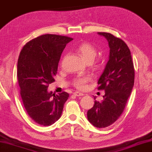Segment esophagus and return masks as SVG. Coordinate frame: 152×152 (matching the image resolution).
<instances>
[{
	"label": "esophagus",
	"instance_id": "esophagus-1",
	"mask_svg": "<svg viewBox=\"0 0 152 152\" xmlns=\"http://www.w3.org/2000/svg\"><path fill=\"white\" fill-rule=\"evenodd\" d=\"M74 95L75 96H83V94H82V93H80V92H78V91H76V92L74 93Z\"/></svg>",
	"mask_w": 152,
	"mask_h": 152
}]
</instances>
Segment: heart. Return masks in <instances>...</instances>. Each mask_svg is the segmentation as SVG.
Listing matches in <instances>:
<instances>
[{
    "label": "heart",
    "mask_w": 152,
    "mask_h": 152,
    "mask_svg": "<svg viewBox=\"0 0 152 152\" xmlns=\"http://www.w3.org/2000/svg\"><path fill=\"white\" fill-rule=\"evenodd\" d=\"M76 50L87 63H91V62L94 61L97 54L96 49L92 45L88 42L81 44L77 47ZM90 79L91 78L87 76L77 77L74 80V85L78 89H83L86 87L87 82L90 81Z\"/></svg>",
    "instance_id": "1"
}]
</instances>
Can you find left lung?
I'll return each instance as SVG.
<instances>
[{
    "instance_id": "8db88e82",
    "label": "left lung",
    "mask_w": 152,
    "mask_h": 152,
    "mask_svg": "<svg viewBox=\"0 0 152 152\" xmlns=\"http://www.w3.org/2000/svg\"><path fill=\"white\" fill-rule=\"evenodd\" d=\"M107 39L109 59L98 79L103 100L95 101L87 112L88 121L98 128L107 127L120 118L134 86V69L130 50L123 40L107 32H98Z\"/></svg>"
}]
</instances>
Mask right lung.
<instances>
[{
	"label": "right lung",
	"instance_id": "obj_1",
	"mask_svg": "<svg viewBox=\"0 0 152 152\" xmlns=\"http://www.w3.org/2000/svg\"><path fill=\"white\" fill-rule=\"evenodd\" d=\"M72 39L57 34H43L28 42L20 53L17 76L21 98L28 115L39 125L49 126L61 116L69 94L55 95L47 89L55 81L62 52Z\"/></svg>",
	"mask_w": 152,
	"mask_h": 152
}]
</instances>
